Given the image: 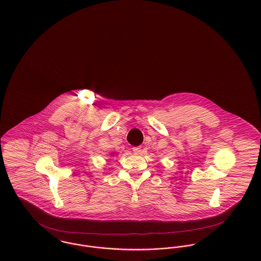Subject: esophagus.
Wrapping results in <instances>:
<instances>
[{
    "label": "esophagus",
    "mask_w": 261,
    "mask_h": 261,
    "mask_svg": "<svg viewBox=\"0 0 261 261\" xmlns=\"http://www.w3.org/2000/svg\"><path fill=\"white\" fill-rule=\"evenodd\" d=\"M133 150H134V152L136 153V154H139L140 152H141V150H142V147H135V148H133Z\"/></svg>",
    "instance_id": "34e87169"
}]
</instances>
